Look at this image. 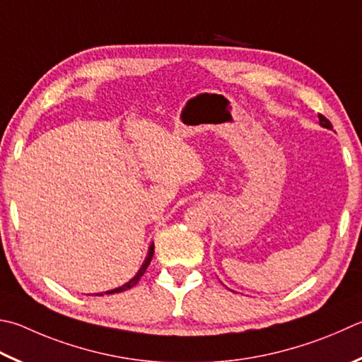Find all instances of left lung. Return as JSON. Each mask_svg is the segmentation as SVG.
<instances>
[{"label": "left lung", "mask_w": 362, "mask_h": 362, "mask_svg": "<svg viewBox=\"0 0 362 362\" xmlns=\"http://www.w3.org/2000/svg\"><path fill=\"white\" fill-rule=\"evenodd\" d=\"M318 118H320V124H321V127H325V128H329V129H332V124H331V122L327 120V118H326L325 115L318 114Z\"/></svg>", "instance_id": "8db88e82"}]
</instances>
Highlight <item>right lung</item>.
I'll list each match as a JSON object with an SVG mask.
<instances>
[{
  "label": "right lung",
  "mask_w": 362,
  "mask_h": 362,
  "mask_svg": "<svg viewBox=\"0 0 362 362\" xmlns=\"http://www.w3.org/2000/svg\"><path fill=\"white\" fill-rule=\"evenodd\" d=\"M153 248H155V245H153V244L150 245V248H148V256L146 258V261H144V264H142V267L139 269V272H137V274L134 275V279H131V280L128 281V284H124V285H123V286H120V288H115V290L106 291V294H114V293L127 291V290H131V288H133V286H136L137 284H139L141 277H142L144 274H146L147 267H148V264H150V261H152V258H153ZM98 296H103V294H98Z\"/></svg>",
  "instance_id": "right-lung-1"
}]
</instances>
